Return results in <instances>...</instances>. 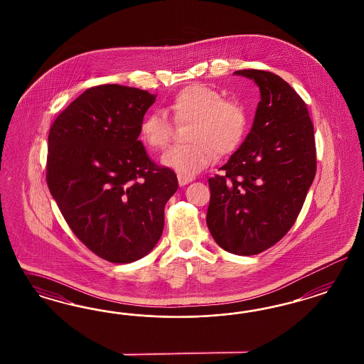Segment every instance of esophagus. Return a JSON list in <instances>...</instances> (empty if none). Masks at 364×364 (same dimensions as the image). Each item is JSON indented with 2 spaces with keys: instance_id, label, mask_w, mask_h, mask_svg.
<instances>
[{
  "instance_id": "esophagus-1",
  "label": "esophagus",
  "mask_w": 364,
  "mask_h": 364,
  "mask_svg": "<svg viewBox=\"0 0 364 364\" xmlns=\"http://www.w3.org/2000/svg\"><path fill=\"white\" fill-rule=\"evenodd\" d=\"M177 180H178L180 187H184V186L189 184L193 178H192V177L184 176V175H177Z\"/></svg>"
}]
</instances>
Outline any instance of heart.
Listing matches in <instances>:
<instances>
[{
    "label": "heart",
    "instance_id": "obj_1",
    "mask_svg": "<svg viewBox=\"0 0 364 364\" xmlns=\"http://www.w3.org/2000/svg\"><path fill=\"white\" fill-rule=\"evenodd\" d=\"M178 124L191 122L188 141L163 157V164L181 175H195L210 166L216 152L230 154L237 149L248 125L245 108L235 100H224L220 90L193 84L180 90L169 102ZM144 143L154 151H164L173 136V122L164 110H151L140 124Z\"/></svg>",
    "mask_w": 364,
    "mask_h": 364
}]
</instances>
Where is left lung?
Returning <instances> with one entry per match:
<instances>
[{
    "label": "left lung",
    "instance_id": "1",
    "mask_svg": "<svg viewBox=\"0 0 364 364\" xmlns=\"http://www.w3.org/2000/svg\"><path fill=\"white\" fill-rule=\"evenodd\" d=\"M260 89L254 125L220 175L208 180L207 225L227 252L257 255L295 224L316 173L314 125L306 102L277 75L236 70Z\"/></svg>",
    "mask_w": 364,
    "mask_h": 364
}]
</instances>
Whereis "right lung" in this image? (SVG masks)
<instances>
[{"label": "right lung", "instance_id": "1", "mask_svg": "<svg viewBox=\"0 0 364 364\" xmlns=\"http://www.w3.org/2000/svg\"><path fill=\"white\" fill-rule=\"evenodd\" d=\"M154 100L141 89L93 87L49 131V191L73 233L110 263H132L154 250L178 187L175 172L154 164L139 140Z\"/></svg>", "mask_w": 364, "mask_h": 364}]
</instances>
